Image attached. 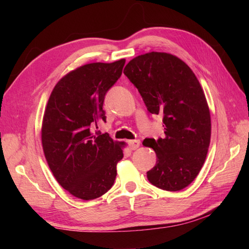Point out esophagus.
<instances>
[{
  "label": "esophagus",
  "mask_w": 249,
  "mask_h": 249,
  "mask_svg": "<svg viewBox=\"0 0 249 249\" xmlns=\"http://www.w3.org/2000/svg\"><path fill=\"white\" fill-rule=\"evenodd\" d=\"M128 145L130 150H137L140 146V141L139 140H129L128 141Z\"/></svg>",
  "instance_id": "obj_1"
}]
</instances>
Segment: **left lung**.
<instances>
[{
  "instance_id": "left-lung-1",
  "label": "left lung",
  "mask_w": 249,
  "mask_h": 249,
  "mask_svg": "<svg viewBox=\"0 0 249 249\" xmlns=\"http://www.w3.org/2000/svg\"><path fill=\"white\" fill-rule=\"evenodd\" d=\"M124 73L147 110L162 115L165 137L143 141L157 156L147 179L168 192L185 188L202 168L211 140L210 110L197 77L186 63L165 52L136 56Z\"/></svg>"
}]
</instances>
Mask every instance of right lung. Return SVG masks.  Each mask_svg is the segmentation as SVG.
<instances>
[{"label":"right lung","instance_id":"right-lung-1","mask_svg":"<svg viewBox=\"0 0 249 249\" xmlns=\"http://www.w3.org/2000/svg\"><path fill=\"white\" fill-rule=\"evenodd\" d=\"M125 60L91 63L56 83L45 110L41 143L55 179L68 193L93 200L112 187L124 142L93 133L106 122L105 96L122 75Z\"/></svg>","mask_w":249,"mask_h":249}]
</instances>
